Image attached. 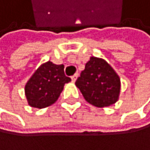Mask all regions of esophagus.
Returning <instances> with one entry per match:
<instances>
[{"label": "esophagus", "instance_id": "34e87169", "mask_svg": "<svg viewBox=\"0 0 150 150\" xmlns=\"http://www.w3.org/2000/svg\"><path fill=\"white\" fill-rule=\"evenodd\" d=\"M77 77H78V73L74 74V76H72V81H73V82H76V80L77 79Z\"/></svg>", "mask_w": 150, "mask_h": 150}]
</instances>
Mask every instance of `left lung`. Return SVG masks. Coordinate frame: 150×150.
<instances>
[{
	"label": "left lung",
	"mask_w": 150,
	"mask_h": 150,
	"mask_svg": "<svg viewBox=\"0 0 150 150\" xmlns=\"http://www.w3.org/2000/svg\"><path fill=\"white\" fill-rule=\"evenodd\" d=\"M85 100L102 108L116 103L121 92V79L104 59L92 56L76 81Z\"/></svg>",
	"instance_id": "obj_1"
}]
</instances>
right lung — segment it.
I'll use <instances>...</instances> for the list:
<instances>
[{"mask_svg":"<svg viewBox=\"0 0 150 150\" xmlns=\"http://www.w3.org/2000/svg\"><path fill=\"white\" fill-rule=\"evenodd\" d=\"M71 78L64 74V65L52 61L43 63L25 86V94L29 106L42 109L53 104L58 100L64 85Z\"/></svg>","mask_w":150,"mask_h":150,"instance_id":"add662e5","label":"right lung"}]
</instances>
